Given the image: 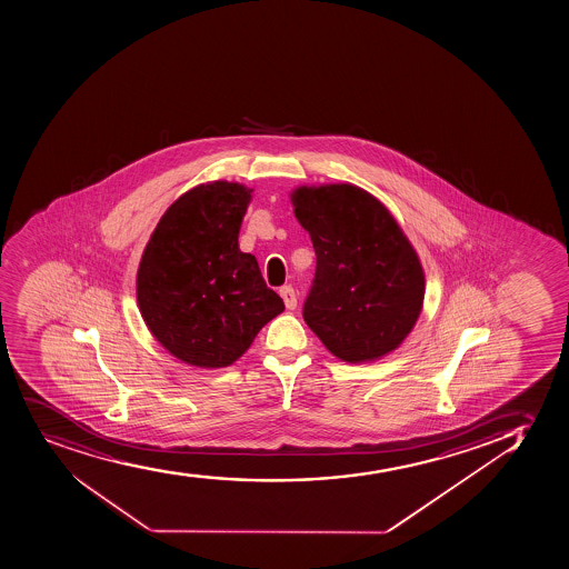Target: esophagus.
Masks as SVG:
<instances>
[{"label": "esophagus", "instance_id": "esophagus-1", "mask_svg": "<svg viewBox=\"0 0 569 569\" xmlns=\"http://www.w3.org/2000/svg\"><path fill=\"white\" fill-rule=\"evenodd\" d=\"M280 297L283 299V305L288 310H295L297 308V293H295V289L291 286H283L280 289Z\"/></svg>", "mask_w": 569, "mask_h": 569}]
</instances>
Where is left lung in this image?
I'll return each mask as SVG.
<instances>
[{
	"label": "left lung",
	"instance_id": "1",
	"mask_svg": "<svg viewBox=\"0 0 569 569\" xmlns=\"http://www.w3.org/2000/svg\"><path fill=\"white\" fill-rule=\"evenodd\" d=\"M295 218L316 250L305 321L340 361H378L421 316L425 270L389 208L355 183L299 186Z\"/></svg>",
	"mask_w": 569,
	"mask_h": 569
}]
</instances>
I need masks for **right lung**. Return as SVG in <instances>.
I'll use <instances>...</instances> for the list:
<instances>
[{
    "label": "right lung",
    "instance_id": "1",
    "mask_svg": "<svg viewBox=\"0 0 569 569\" xmlns=\"http://www.w3.org/2000/svg\"><path fill=\"white\" fill-rule=\"evenodd\" d=\"M248 186L199 183L178 197L142 251L137 302L152 337L197 368H223L283 312L256 257L239 248Z\"/></svg>",
    "mask_w": 569,
    "mask_h": 569
}]
</instances>
